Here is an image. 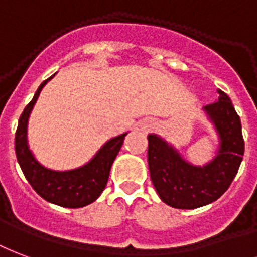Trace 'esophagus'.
<instances>
[{
    "instance_id": "obj_1",
    "label": "esophagus",
    "mask_w": 257,
    "mask_h": 257,
    "mask_svg": "<svg viewBox=\"0 0 257 257\" xmlns=\"http://www.w3.org/2000/svg\"><path fill=\"white\" fill-rule=\"evenodd\" d=\"M140 128H141V131H144V133H149V131L153 128V123H152L151 120H144L140 124Z\"/></svg>"
}]
</instances>
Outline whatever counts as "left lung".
Returning a JSON list of instances; mask_svg holds the SVG:
<instances>
[{
  "label": "left lung",
  "mask_w": 257,
  "mask_h": 257,
  "mask_svg": "<svg viewBox=\"0 0 257 257\" xmlns=\"http://www.w3.org/2000/svg\"><path fill=\"white\" fill-rule=\"evenodd\" d=\"M204 106V113L218 134L219 147L212 160L194 166L177 148L157 134L148 136V164L153 186L163 203L178 209H194L216 201L237 175L244 156L241 120L228 95Z\"/></svg>",
  "instance_id": "8db88e82"
}]
</instances>
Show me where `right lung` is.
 <instances>
[{
  "label": "right lung",
  "instance_id": "1",
  "mask_svg": "<svg viewBox=\"0 0 257 257\" xmlns=\"http://www.w3.org/2000/svg\"><path fill=\"white\" fill-rule=\"evenodd\" d=\"M54 75L39 85L33 100L24 108L15 136V151L24 177L41 197L60 207L82 208L95 201L105 189L110 167L120 151L127 133L106 141L93 159L82 167L67 171H56L42 166L35 159L29 147L27 126L30 113L38 100L41 90Z\"/></svg>",
  "mask_w": 257,
  "mask_h": 257
}]
</instances>
